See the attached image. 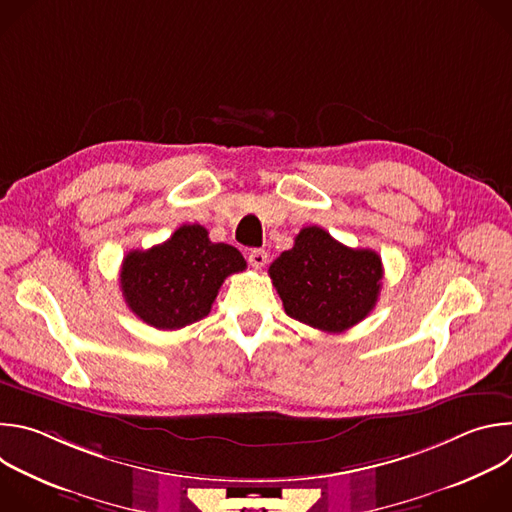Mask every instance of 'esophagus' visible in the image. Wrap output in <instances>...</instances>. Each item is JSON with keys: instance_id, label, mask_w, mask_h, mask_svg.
<instances>
[{"instance_id": "obj_1", "label": "esophagus", "mask_w": 512, "mask_h": 512, "mask_svg": "<svg viewBox=\"0 0 512 512\" xmlns=\"http://www.w3.org/2000/svg\"><path fill=\"white\" fill-rule=\"evenodd\" d=\"M249 263L253 269H263L267 263V251L263 249H255L249 253Z\"/></svg>"}]
</instances>
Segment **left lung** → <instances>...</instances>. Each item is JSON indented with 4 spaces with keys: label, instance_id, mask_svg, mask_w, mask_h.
<instances>
[{
    "label": "left lung",
    "instance_id": "left-lung-1",
    "mask_svg": "<svg viewBox=\"0 0 512 512\" xmlns=\"http://www.w3.org/2000/svg\"><path fill=\"white\" fill-rule=\"evenodd\" d=\"M285 314L324 332L367 318L381 291L383 263L371 249H350L320 227H306L269 267Z\"/></svg>",
    "mask_w": 512,
    "mask_h": 512
}]
</instances>
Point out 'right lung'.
Listing matches in <instances>:
<instances>
[{"label": "right lung", "instance_id": "add662e5", "mask_svg": "<svg viewBox=\"0 0 512 512\" xmlns=\"http://www.w3.org/2000/svg\"><path fill=\"white\" fill-rule=\"evenodd\" d=\"M247 269L239 249L212 243L200 225H182L166 243L129 251L121 291L129 310L158 330H180L208 316L223 281Z\"/></svg>", "mask_w": 512, "mask_h": 512}]
</instances>
